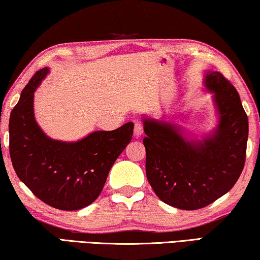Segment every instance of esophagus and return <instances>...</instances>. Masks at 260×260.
I'll return each mask as SVG.
<instances>
[{
    "instance_id": "1",
    "label": "esophagus",
    "mask_w": 260,
    "mask_h": 260,
    "mask_svg": "<svg viewBox=\"0 0 260 260\" xmlns=\"http://www.w3.org/2000/svg\"><path fill=\"white\" fill-rule=\"evenodd\" d=\"M143 133H144L143 124H142V123H139V122H136L135 127H134V136L136 138H139V137H142Z\"/></svg>"
}]
</instances>
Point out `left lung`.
<instances>
[{
    "instance_id": "left-lung-1",
    "label": "left lung",
    "mask_w": 260,
    "mask_h": 260,
    "mask_svg": "<svg viewBox=\"0 0 260 260\" xmlns=\"http://www.w3.org/2000/svg\"><path fill=\"white\" fill-rule=\"evenodd\" d=\"M218 124L202 139L167 117L143 115L146 176L164 203L192 211L210 205L231 190L245 162L248 116L238 92L219 71L206 70Z\"/></svg>"
}]
</instances>
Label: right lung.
<instances>
[{"instance_id": "obj_1", "label": "right lung", "mask_w": 260, "mask_h": 260, "mask_svg": "<svg viewBox=\"0 0 260 260\" xmlns=\"http://www.w3.org/2000/svg\"><path fill=\"white\" fill-rule=\"evenodd\" d=\"M49 74L36 72L10 114V158L17 176L34 196L57 210L76 211L98 198L110 168L133 138L134 123L93 131L77 142L47 136L34 117V92Z\"/></svg>"}]
</instances>
